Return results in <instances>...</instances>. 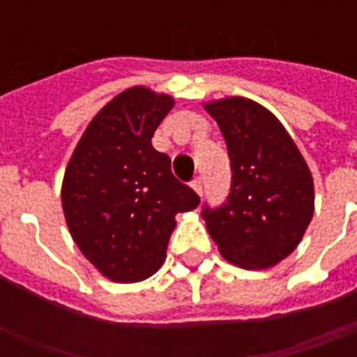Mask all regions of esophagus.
I'll return each instance as SVG.
<instances>
[{
    "label": "esophagus",
    "instance_id": "obj_1",
    "mask_svg": "<svg viewBox=\"0 0 357 357\" xmlns=\"http://www.w3.org/2000/svg\"><path fill=\"white\" fill-rule=\"evenodd\" d=\"M191 185H193V189L197 191V193L202 195V191H204V187H202V178H195Z\"/></svg>",
    "mask_w": 357,
    "mask_h": 357
}]
</instances>
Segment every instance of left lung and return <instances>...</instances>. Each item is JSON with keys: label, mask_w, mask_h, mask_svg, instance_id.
<instances>
[{"label": "left lung", "mask_w": 357, "mask_h": 357, "mask_svg": "<svg viewBox=\"0 0 357 357\" xmlns=\"http://www.w3.org/2000/svg\"><path fill=\"white\" fill-rule=\"evenodd\" d=\"M224 133L231 187L224 204L202 206L225 260L266 269L298 247L314 216V179L300 151L262 105L229 97L206 105Z\"/></svg>", "instance_id": "left-lung-1"}]
</instances>
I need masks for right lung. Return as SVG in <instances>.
<instances>
[{
  "label": "right lung",
  "instance_id": "obj_1",
  "mask_svg": "<svg viewBox=\"0 0 357 357\" xmlns=\"http://www.w3.org/2000/svg\"><path fill=\"white\" fill-rule=\"evenodd\" d=\"M174 107L170 95L130 88L107 102L82 135L63 179L66 225L82 255L116 283L160 268L176 214L199 195L172 174L153 135Z\"/></svg>",
  "mask_w": 357,
  "mask_h": 357
}]
</instances>
